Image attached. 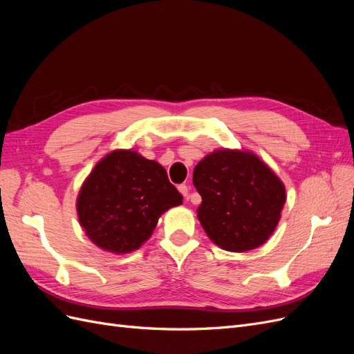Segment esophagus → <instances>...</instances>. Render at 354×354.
<instances>
[{
  "label": "esophagus",
  "mask_w": 354,
  "mask_h": 354,
  "mask_svg": "<svg viewBox=\"0 0 354 354\" xmlns=\"http://www.w3.org/2000/svg\"><path fill=\"white\" fill-rule=\"evenodd\" d=\"M178 190H180V194L183 195V196L187 199V195H189V186H186V185H180V186H178Z\"/></svg>",
  "instance_id": "obj_1"
}]
</instances>
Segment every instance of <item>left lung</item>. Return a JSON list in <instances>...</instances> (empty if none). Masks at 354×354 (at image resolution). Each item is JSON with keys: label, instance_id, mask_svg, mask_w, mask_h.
Here are the masks:
<instances>
[{"label": "left lung", "instance_id": "obj_1", "mask_svg": "<svg viewBox=\"0 0 354 354\" xmlns=\"http://www.w3.org/2000/svg\"><path fill=\"white\" fill-rule=\"evenodd\" d=\"M202 202L198 212L208 238L230 252L259 248L269 239L286 202L283 181L251 151L216 149L194 169Z\"/></svg>", "mask_w": 354, "mask_h": 354}]
</instances>
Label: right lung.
Listing matches in <instances>:
<instances>
[{
    "label": "right lung",
    "instance_id": "right-lung-1",
    "mask_svg": "<svg viewBox=\"0 0 354 354\" xmlns=\"http://www.w3.org/2000/svg\"><path fill=\"white\" fill-rule=\"evenodd\" d=\"M165 168L133 149H115L84 180L77 212L87 238L100 250L130 254L152 236L159 217L181 205Z\"/></svg>",
    "mask_w": 354,
    "mask_h": 354
}]
</instances>
